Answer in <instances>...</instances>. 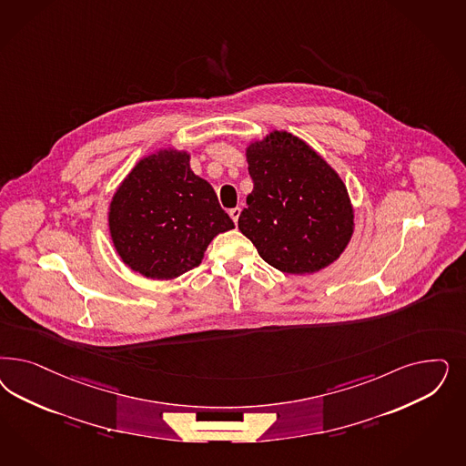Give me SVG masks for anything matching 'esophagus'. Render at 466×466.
<instances>
[{
    "label": "esophagus",
    "mask_w": 466,
    "mask_h": 466,
    "mask_svg": "<svg viewBox=\"0 0 466 466\" xmlns=\"http://www.w3.org/2000/svg\"><path fill=\"white\" fill-rule=\"evenodd\" d=\"M240 208H233V209H229V216H231V219H233V223L237 225L238 223V218H240Z\"/></svg>",
    "instance_id": "obj_1"
}]
</instances>
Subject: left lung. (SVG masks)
Returning <instances> with one entry per match:
<instances>
[{"mask_svg":"<svg viewBox=\"0 0 466 466\" xmlns=\"http://www.w3.org/2000/svg\"><path fill=\"white\" fill-rule=\"evenodd\" d=\"M254 190L238 228L269 266L310 274L332 264L353 233L345 183L299 137L274 132L247 149Z\"/></svg>","mask_w":466,"mask_h":466,"instance_id":"obj_1","label":"left lung"}]
</instances>
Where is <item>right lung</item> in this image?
<instances>
[{
  "instance_id": "right-lung-1",
  "label": "right lung",
  "mask_w": 466,
  "mask_h": 466,
  "mask_svg": "<svg viewBox=\"0 0 466 466\" xmlns=\"http://www.w3.org/2000/svg\"><path fill=\"white\" fill-rule=\"evenodd\" d=\"M187 152L144 157L113 197L109 231L121 260L150 279L194 269L210 240L235 228L209 181L198 178Z\"/></svg>"
}]
</instances>
